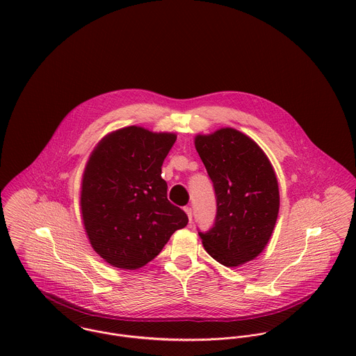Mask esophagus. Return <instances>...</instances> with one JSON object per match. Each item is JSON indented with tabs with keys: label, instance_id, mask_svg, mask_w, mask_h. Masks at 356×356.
<instances>
[{
	"label": "esophagus",
	"instance_id": "obj_1",
	"mask_svg": "<svg viewBox=\"0 0 356 356\" xmlns=\"http://www.w3.org/2000/svg\"><path fill=\"white\" fill-rule=\"evenodd\" d=\"M184 209H185V212H186V215H188V218H189V222H192V216H193L192 208H191V207H185Z\"/></svg>",
	"mask_w": 356,
	"mask_h": 356
}]
</instances>
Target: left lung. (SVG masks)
Segmentation results:
<instances>
[{"label": "left lung", "mask_w": 356, "mask_h": 356, "mask_svg": "<svg viewBox=\"0 0 356 356\" xmlns=\"http://www.w3.org/2000/svg\"><path fill=\"white\" fill-rule=\"evenodd\" d=\"M195 145L213 184L216 216L199 236L216 261L236 267L267 245L280 209L278 182L273 165L248 136L226 127L196 136Z\"/></svg>", "instance_id": "1"}]
</instances>
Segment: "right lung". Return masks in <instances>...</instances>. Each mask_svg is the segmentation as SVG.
<instances>
[{"instance_id": "add662e5", "label": "right lung", "mask_w": 356, "mask_h": 356, "mask_svg": "<svg viewBox=\"0 0 356 356\" xmlns=\"http://www.w3.org/2000/svg\"><path fill=\"white\" fill-rule=\"evenodd\" d=\"M174 133L129 126L105 136L86 164L81 211L93 250L113 267L151 261L188 215L167 199L161 165Z\"/></svg>"}]
</instances>
